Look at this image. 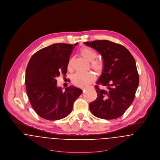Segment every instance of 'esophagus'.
Listing matches in <instances>:
<instances>
[{"label":"esophagus","mask_w":160,"mask_h":160,"mask_svg":"<svg viewBox=\"0 0 160 160\" xmlns=\"http://www.w3.org/2000/svg\"><path fill=\"white\" fill-rule=\"evenodd\" d=\"M86 89V88H83V89H83V90H85V89Z\"/></svg>","instance_id":"obj_1"}]
</instances>
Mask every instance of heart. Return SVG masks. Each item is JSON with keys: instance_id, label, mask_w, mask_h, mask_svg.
Returning a JSON list of instances; mask_svg holds the SVG:
<instances>
[{"instance_id": "1", "label": "heart", "mask_w": 160, "mask_h": 160, "mask_svg": "<svg viewBox=\"0 0 160 160\" xmlns=\"http://www.w3.org/2000/svg\"><path fill=\"white\" fill-rule=\"evenodd\" d=\"M80 54L87 61L91 62V68L96 71L97 73L100 74L104 69V62L100 59H96L98 57L97 52L89 47H83L80 51ZM72 60L69 59L68 62V69H71L72 67ZM95 77L92 72L86 73H77L72 76V82L74 85L83 88L94 81Z\"/></svg>"}]
</instances>
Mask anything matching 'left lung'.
Returning a JSON list of instances; mask_svg holds the SVG:
<instances>
[{
  "mask_svg": "<svg viewBox=\"0 0 160 160\" xmlns=\"http://www.w3.org/2000/svg\"><path fill=\"white\" fill-rule=\"evenodd\" d=\"M85 44L101 54L104 65L95 86L97 97L89 104L90 111L100 118H119L133 102L139 84L135 59L124 47L109 40L86 42ZM98 84L107 89H100Z\"/></svg>",
  "mask_w": 160,
  "mask_h": 160,
  "instance_id": "8db88e82",
  "label": "left lung"
}]
</instances>
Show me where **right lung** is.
<instances>
[{
    "instance_id": "obj_1",
    "label": "right lung",
    "mask_w": 160,
    "mask_h": 160,
    "mask_svg": "<svg viewBox=\"0 0 160 160\" xmlns=\"http://www.w3.org/2000/svg\"><path fill=\"white\" fill-rule=\"evenodd\" d=\"M74 45L54 43L32 55L26 69L25 85L29 101L34 111L48 120L67 117L82 90L74 86L62 91L56 78L66 75L70 55Z\"/></svg>"
}]
</instances>
